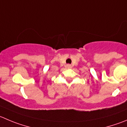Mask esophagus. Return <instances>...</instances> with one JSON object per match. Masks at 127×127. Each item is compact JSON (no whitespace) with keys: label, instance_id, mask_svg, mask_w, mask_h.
<instances>
[{"label":"esophagus","instance_id":"34e87169","mask_svg":"<svg viewBox=\"0 0 127 127\" xmlns=\"http://www.w3.org/2000/svg\"><path fill=\"white\" fill-rule=\"evenodd\" d=\"M67 67H70V65H67Z\"/></svg>","mask_w":127,"mask_h":127}]
</instances>
